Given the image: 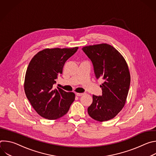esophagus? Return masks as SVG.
<instances>
[{"mask_svg":"<svg viewBox=\"0 0 156 156\" xmlns=\"http://www.w3.org/2000/svg\"><path fill=\"white\" fill-rule=\"evenodd\" d=\"M84 94L83 93H76V95L77 96H83Z\"/></svg>","mask_w":156,"mask_h":156,"instance_id":"1","label":"esophagus"}]
</instances>
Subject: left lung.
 Returning <instances> with one entry per match:
<instances>
[{
  "label": "left lung",
  "mask_w": 156,
  "mask_h": 156,
  "mask_svg": "<svg viewBox=\"0 0 156 156\" xmlns=\"http://www.w3.org/2000/svg\"><path fill=\"white\" fill-rule=\"evenodd\" d=\"M82 50L91 60L96 78L104 80L100 85L102 94L93 95L88 114L95 120L107 121L114 118L126 102L130 84L128 65L121 54L107 44L85 46Z\"/></svg>",
  "instance_id": "8db88e82"
}]
</instances>
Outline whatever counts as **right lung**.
<instances>
[{"instance_id":"obj_1","label":"right lung","mask_w":156,"mask_h":156,"mask_svg":"<svg viewBox=\"0 0 156 156\" xmlns=\"http://www.w3.org/2000/svg\"><path fill=\"white\" fill-rule=\"evenodd\" d=\"M73 48L46 49L37 53L27 70L24 88L28 101L42 117L56 120L65 115L75 101V94L54 89L65 62L78 50Z\"/></svg>"}]
</instances>
